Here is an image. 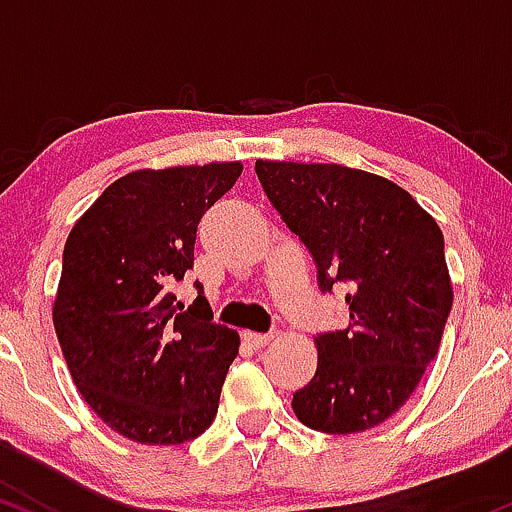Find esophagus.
I'll return each mask as SVG.
<instances>
[{
    "label": "esophagus",
    "mask_w": 512,
    "mask_h": 512,
    "mask_svg": "<svg viewBox=\"0 0 512 512\" xmlns=\"http://www.w3.org/2000/svg\"><path fill=\"white\" fill-rule=\"evenodd\" d=\"M271 338H273L271 333H254V331H246V333H244V341L249 343L251 348H256V350L266 346V343L271 341Z\"/></svg>",
    "instance_id": "esophagus-1"
}]
</instances>
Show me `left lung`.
I'll list each match as a JSON object with an SVG mask.
<instances>
[{"instance_id":"1","label":"left lung","mask_w":512,"mask_h":512,"mask_svg":"<svg viewBox=\"0 0 512 512\" xmlns=\"http://www.w3.org/2000/svg\"><path fill=\"white\" fill-rule=\"evenodd\" d=\"M256 174L317 263L319 290H346L348 326L317 336V372L292 394L295 416L333 435L380 426L435 360L452 309L438 222L367 171L261 159Z\"/></svg>"}]
</instances>
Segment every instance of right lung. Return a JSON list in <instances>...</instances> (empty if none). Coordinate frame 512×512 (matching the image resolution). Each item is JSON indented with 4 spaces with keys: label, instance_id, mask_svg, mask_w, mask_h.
I'll return each instance as SVG.
<instances>
[{
    "label": "right lung",
    "instance_id": "right-lung-1",
    "mask_svg": "<svg viewBox=\"0 0 512 512\" xmlns=\"http://www.w3.org/2000/svg\"><path fill=\"white\" fill-rule=\"evenodd\" d=\"M239 162L132 171L72 227L53 321L86 404L142 445H181L210 428L237 331L198 297L171 292L193 268L200 217L239 179Z\"/></svg>",
    "mask_w": 512,
    "mask_h": 512
}]
</instances>
